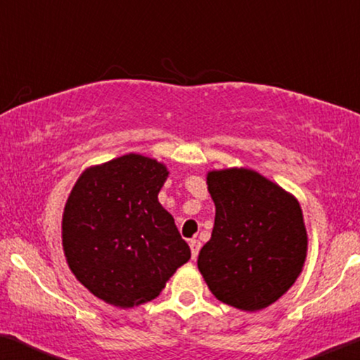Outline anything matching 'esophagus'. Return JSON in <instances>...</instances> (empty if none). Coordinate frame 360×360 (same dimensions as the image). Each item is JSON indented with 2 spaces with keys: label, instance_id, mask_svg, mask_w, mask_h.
<instances>
[{
  "label": "esophagus",
  "instance_id": "esophagus-1",
  "mask_svg": "<svg viewBox=\"0 0 360 360\" xmlns=\"http://www.w3.org/2000/svg\"><path fill=\"white\" fill-rule=\"evenodd\" d=\"M189 245H191V252H192V259H197L198 252H200V248H202L200 240H197V239H194V240H191V243H189Z\"/></svg>",
  "mask_w": 360,
  "mask_h": 360
}]
</instances>
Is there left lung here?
Instances as JSON below:
<instances>
[{"label": "left lung", "instance_id": "obj_1", "mask_svg": "<svg viewBox=\"0 0 360 360\" xmlns=\"http://www.w3.org/2000/svg\"><path fill=\"white\" fill-rule=\"evenodd\" d=\"M212 238L197 259L208 289L223 304L257 312L289 291L304 270L309 236L291 192L249 168L212 169Z\"/></svg>", "mask_w": 360, "mask_h": 360}]
</instances>
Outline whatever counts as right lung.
Segmentation results:
<instances>
[{
	"label": "right lung",
	"mask_w": 360,
	"mask_h": 360,
	"mask_svg": "<svg viewBox=\"0 0 360 360\" xmlns=\"http://www.w3.org/2000/svg\"><path fill=\"white\" fill-rule=\"evenodd\" d=\"M168 174L158 160L127 153L84 169L68 197L61 221L68 266L106 304L150 302L191 259L174 218L158 202Z\"/></svg>",
	"instance_id": "1"
}]
</instances>
